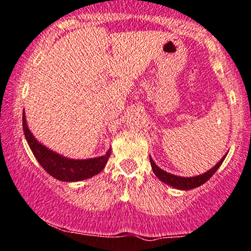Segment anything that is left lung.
<instances>
[{
	"label": "left lung",
	"mask_w": 251,
	"mask_h": 251,
	"mask_svg": "<svg viewBox=\"0 0 251 251\" xmlns=\"http://www.w3.org/2000/svg\"><path fill=\"white\" fill-rule=\"evenodd\" d=\"M225 157L224 158H221V161L219 162L215 167L211 168L210 170H208V172L204 173L202 175H198V176H193V177H182V176H176V175L169 174V173L164 172V170H162L161 168L157 167L156 163H154L151 158H150V162H151V167H152V170H153L154 175H156L161 181L168 183V185L173 186V187L175 188H179V190H191V188H196L198 187V186L203 185V183L208 181V180L215 174L216 170L220 168L222 162H224Z\"/></svg>",
	"instance_id": "left-lung-1"
}]
</instances>
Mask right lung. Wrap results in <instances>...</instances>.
I'll return each mask as SVG.
<instances>
[{"instance_id":"1","label":"right lung","mask_w":251,"mask_h":251,"mask_svg":"<svg viewBox=\"0 0 251 251\" xmlns=\"http://www.w3.org/2000/svg\"><path fill=\"white\" fill-rule=\"evenodd\" d=\"M23 129H24L25 138L29 144L33 156L42 165L43 169L55 179L61 181H79L92 177L99 174L106 165L108 157L111 154V149L105 156L90 159H69L55 152L50 151L42 144L38 143L31 134L26 125V118L23 113Z\"/></svg>"}]
</instances>
